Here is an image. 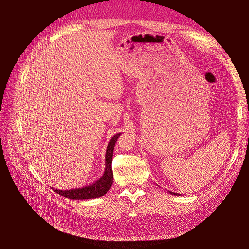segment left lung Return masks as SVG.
<instances>
[{
  "label": "left lung",
  "instance_id": "8db88e82",
  "mask_svg": "<svg viewBox=\"0 0 249 249\" xmlns=\"http://www.w3.org/2000/svg\"><path fill=\"white\" fill-rule=\"evenodd\" d=\"M169 193H170L171 195H174V196H177V195H178V196H180V194H177V193H172V192H170V191H169Z\"/></svg>",
  "mask_w": 249,
  "mask_h": 249
}]
</instances>
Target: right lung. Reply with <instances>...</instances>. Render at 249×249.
I'll use <instances>...</instances> for the list:
<instances>
[{
	"instance_id": "right-lung-1",
	"label": "right lung",
	"mask_w": 249,
	"mask_h": 249,
	"mask_svg": "<svg viewBox=\"0 0 249 249\" xmlns=\"http://www.w3.org/2000/svg\"><path fill=\"white\" fill-rule=\"evenodd\" d=\"M122 133L115 134L112 138H111L108 147L105 153V169L103 175L89 185H84L81 187H75L72 190H57L53 188V191L61 195L65 198L71 199V200H89V199H96L100 196H104L109 190L113 182V172H112V157H113V150L116 140Z\"/></svg>"
}]
</instances>
